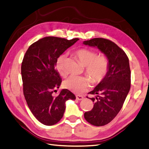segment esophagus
I'll use <instances>...</instances> for the list:
<instances>
[{"instance_id":"esophagus-1","label":"esophagus","mask_w":149,"mask_h":149,"mask_svg":"<svg viewBox=\"0 0 149 149\" xmlns=\"http://www.w3.org/2000/svg\"><path fill=\"white\" fill-rule=\"evenodd\" d=\"M76 100H79V101H80V100H82L83 99V96H82L81 95H76Z\"/></svg>"}]
</instances>
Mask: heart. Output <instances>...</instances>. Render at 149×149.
Segmentation results:
<instances>
[{"instance_id": "1", "label": "heart", "mask_w": 149, "mask_h": 149, "mask_svg": "<svg viewBox=\"0 0 149 149\" xmlns=\"http://www.w3.org/2000/svg\"><path fill=\"white\" fill-rule=\"evenodd\" d=\"M79 61L85 66L86 73L90 76L71 75L64 82V86L73 93L81 94L91 87L95 83L101 82L105 77L108 70V61L105 56L96 55L95 51L81 48L76 51ZM66 56H60L56 63V68L59 74L66 76L68 74L65 68Z\"/></svg>"}]
</instances>
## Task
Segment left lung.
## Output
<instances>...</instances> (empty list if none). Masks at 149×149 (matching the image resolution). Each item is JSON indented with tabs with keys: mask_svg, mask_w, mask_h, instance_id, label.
I'll return each instance as SVG.
<instances>
[{
	"mask_svg": "<svg viewBox=\"0 0 149 149\" xmlns=\"http://www.w3.org/2000/svg\"><path fill=\"white\" fill-rule=\"evenodd\" d=\"M83 45L97 47L108 59V70L105 77L88 93L95 102L91 111L85 112L84 118L95 126L110 123L121 110L130 89L131 72L125 53L115 43L104 38H93Z\"/></svg>",
	"mask_w": 149,
	"mask_h": 149,
	"instance_id": "8db88e82",
	"label": "left lung"
}]
</instances>
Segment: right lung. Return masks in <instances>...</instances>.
Listing matches in <instances>:
<instances>
[{
    "mask_svg": "<svg viewBox=\"0 0 149 149\" xmlns=\"http://www.w3.org/2000/svg\"><path fill=\"white\" fill-rule=\"evenodd\" d=\"M78 40L44 38L31 45L24 56L21 66L24 95L32 113L45 125L57 123L64 115L66 102L76 99L67 89H63L57 96L53 93L62 82L55 70L56 61Z\"/></svg>",
    "mask_w": 149,
    "mask_h": 149,
    "instance_id": "1",
    "label": "right lung"
}]
</instances>
